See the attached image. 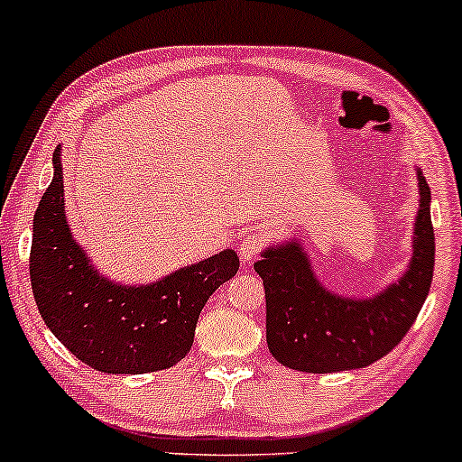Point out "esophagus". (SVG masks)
Here are the masks:
<instances>
[{"label":"esophagus","mask_w":462,"mask_h":462,"mask_svg":"<svg viewBox=\"0 0 462 462\" xmlns=\"http://www.w3.org/2000/svg\"><path fill=\"white\" fill-rule=\"evenodd\" d=\"M264 247V241L261 235H247L245 238L241 241V247H238V254H241V258L245 263H252L254 258H258V254L263 252Z\"/></svg>","instance_id":"1"}]
</instances>
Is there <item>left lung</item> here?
<instances>
[{
	"instance_id": "1",
	"label": "left lung",
	"mask_w": 462,
	"mask_h": 462,
	"mask_svg": "<svg viewBox=\"0 0 462 462\" xmlns=\"http://www.w3.org/2000/svg\"><path fill=\"white\" fill-rule=\"evenodd\" d=\"M419 210L406 273L369 300L343 298L317 280L298 241L267 247L254 264L267 298V346L306 374L360 369L386 356L415 323L434 272L430 187L417 169Z\"/></svg>"
}]
</instances>
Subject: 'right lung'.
I'll list each match as a JSON object with an SVG mask.
<instances>
[{
    "instance_id": "obj_1",
    "label": "right lung",
    "mask_w": 462,
    "mask_h": 462,
    "mask_svg": "<svg viewBox=\"0 0 462 462\" xmlns=\"http://www.w3.org/2000/svg\"><path fill=\"white\" fill-rule=\"evenodd\" d=\"M236 272L235 249H224L152 284L125 286L102 278L69 230L56 147L54 180L32 227L30 280L45 326L84 365L104 374L173 367L193 346L204 304Z\"/></svg>"
}]
</instances>
